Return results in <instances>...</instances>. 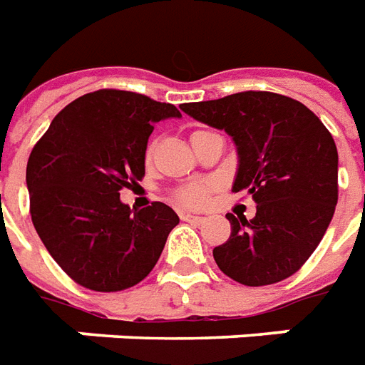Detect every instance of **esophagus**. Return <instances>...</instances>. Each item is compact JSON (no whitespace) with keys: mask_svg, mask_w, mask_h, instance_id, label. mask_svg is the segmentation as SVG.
<instances>
[{"mask_svg":"<svg viewBox=\"0 0 365 365\" xmlns=\"http://www.w3.org/2000/svg\"><path fill=\"white\" fill-rule=\"evenodd\" d=\"M180 219L186 221V223H194V225H200L204 221V217H200V215H192V213H180Z\"/></svg>","mask_w":365,"mask_h":365,"instance_id":"obj_1","label":"esophagus"}]
</instances>
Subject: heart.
<instances>
[{
	"instance_id": "1",
	"label": "heart",
	"mask_w": 365,
	"mask_h": 365,
	"mask_svg": "<svg viewBox=\"0 0 365 365\" xmlns=\"http://www.w3.org/2000/svg\"><path fill=\"white\" fill-rule=\"evenodd\" d=\"M146 153L148 160H150L153 153V146H148ZM207 192H210V188L205 185H188L182 186L180 190H177V200L185 205H202L205 202V198H207Z\"/></svg>"
}]
</instances>
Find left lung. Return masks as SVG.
I'll list each match as a JSON object with an SVG mask.
<instances>
[{
  "instance_id": "obj_1",
  "label": "left lung",
  "mask_w": 365,
  "mask_h": 365,
  "mask_svg": "<svg viewBox=\"0 0 365 365\" xmlns=\"http://www.w3.org/2000/svg\"><path fill=\"white\" fill-rule=\"evenodd\" d=\"M180 109L231 136L238 155L232 190H246L257 204L250 221L227 215L231 237L213 248L219 269L248 287L297 273L335 213L339 153L331 133L304 103L273 92H238Z\"/></svg>"
}]
</instances>
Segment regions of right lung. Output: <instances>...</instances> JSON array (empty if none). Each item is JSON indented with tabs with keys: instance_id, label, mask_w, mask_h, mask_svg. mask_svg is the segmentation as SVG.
<instances>
[{
	"instance_id": "right-lung-1",
	"label": "right lung",
	"mask_w": 365,
	"mask_h": 365,
	"mask_svg": "<svg viewBox=\"0 0 365 365\" xmlns=\"http://www.w3.org/2000/svg\"><path fill=\"white\" fill-rule=\"evenodd\" d=\"M180 117L173 103L96 90L51 120L26 165L38 237L73 281L98 292L140 283L158 264L179 215L161 202L130 210L120 188L146 171L153 125Z\"/></svg>"
}]
</instances>
